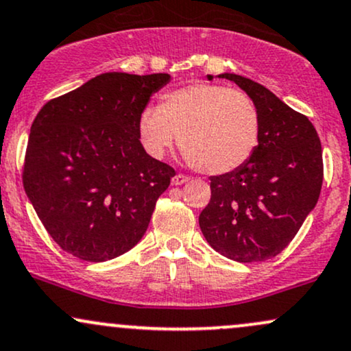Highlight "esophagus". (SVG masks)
Instances as JSON below:
<instances>
[{"instance_id": "1", "label": "esophagus", "mask_w": 351, "mask_h": 351, "mask_svg": "<svg viewBox=\"0 0 351 351\" xmlns=\"http://www.w3.org/2000/svg\"><path fill=\"white\" fill-rule=\"evenodd\" d=\"M189 180H191V177H187V176H184V174H176L174 177H172V185H182V184H185V182H189Z\"/></svg>"}]
</instances>
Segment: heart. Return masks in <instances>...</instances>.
<instances>
[{
	"instance_id": "1",
	"label": "heart",
	"mask_w": 351,
	"mask_h": 351,
	"mask_svg": "<svg viewBox=\"0 0 351 351\" xmlns=\"http://www.w3.org/2000/svg\"><path fill=\"white\" fill-rule=\"evenodd\" d=\"M139 138L156 158L180 136L193 167L210 176L238 169L259 141V114L246 93L217 84H193L167 92L159 108L139 117Z\"/></svg>"
}]
</instances>
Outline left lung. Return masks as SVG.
<instances>
[{
	"label": "left lung",
	"instance_id": "8db88e82",
	"mask_svg": "<svg viewBox=\"0 0 351 351\" xmlns=\"http://www.w3.org/2000/svg\"><path fill=\"white\" fill-rule=\"evenodd\" d=\"M245 90L259 114V141L243 166L210 177L200 230L213 250L238 263L278 256L319 200L322 144L306 114L250 78L221 73ZM212 78V75H208Z\"/></svg>",
	"mask_w": 351,
	"mask_h": 351
}]
</instances>
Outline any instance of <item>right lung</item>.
<instances>
[{
	"mask_svg": "<svg viewBox=\"0 0 351 351\" xmlns=\"http://www.w3.org/2000/svg\"><path fill=\"white\" fill-rule=\"evenodd\" d=\"M169 73L108 72L40 108L29 133L23 184L62 250L90 263L130 251L176 176L139 141V117Z\"/></svg>",
	"mask_w": 351,
	"mask_h": 351,
	"instance_id": "1",
	"label": "right lung"
}]
</instances>
